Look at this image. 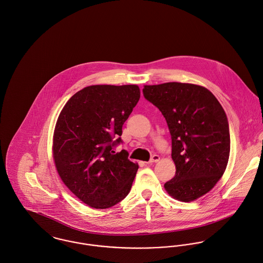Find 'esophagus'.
I'll return each instance as SVG.
<instances>
[{
  "label": "esophagus",
  "instance_id": "1",
  "mask_svg": "<svg viewBox=\"0 0 263 263\" xmlns=\"http://www.w3.org/2000/svg\"><path fill=\"white\" fill-rule=\"evenodd\" d=\"M160 159V158H159V156H158V155H155V156H153L152 157V158H151V160L147 162V163H153V162H158V160Z\"/></svg>",
  "mask_w": 263,
  "mask_h": 263
}]
</instances>
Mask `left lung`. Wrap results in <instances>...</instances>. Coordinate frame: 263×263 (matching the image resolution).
<instances>
[{
	"label": "left lung",
	"instance_id": "left-lung-1",
	"mask_svg": "<svg viewBox=\"0 0 263 263\" xmlns=\"http://www.w3.org/2000/svg\"><path fill=\"white\" fill-rule=\"evenodd\" d=\"M144 98L164 117L172 137L175 177L164 184L179 201L210 192L223 175L230 157V130L222 106L210 90L190 83L145 85Z\"/></svg>",
	"mask_w": 263,
	"mask_h": 263
}]
</instances>
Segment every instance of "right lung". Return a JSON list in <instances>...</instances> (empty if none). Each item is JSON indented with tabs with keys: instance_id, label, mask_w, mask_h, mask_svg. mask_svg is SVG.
<instances>
[{
	"instance_id": "add662e5",
	"label": "right lung",
	"mask_w": 263,
	"mask_h": 263,
	"mask_svg": "<svg viewBox=\"0 0 263 263\" xmlns=\"http://www.w3.org/2000/svg\"><path fill=\"white\" fill-rule=\"evenodd\" d=\"M139 99L137 85H91L76 92L60 112L54 164L64 184L90 208H111L131 190L138 164L115 147Z\"/></svg>"
}]
</instances>
